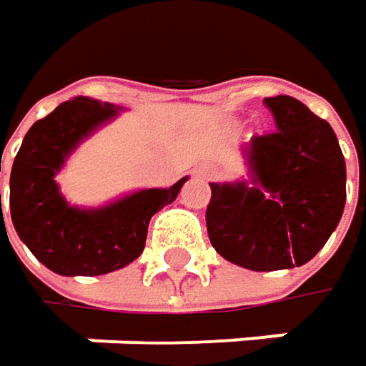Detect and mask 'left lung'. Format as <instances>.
Instances as JSON below:
<instances>
[{
    "label": "left lung",
    "mask_w": 366,
    "mask_h": 366,
    "mask_svg": "<svg viewBox=\"0 0 366 366\" xmlns=\"http://www.w3.org/2000/svg\"><path fill=\"white\" fill-rule=\"evenodd\" d=\"M264 102L279 132L239 149L249 178L209 182L205 216L214 249L255 272L310 262L346 205V161L333 127L291 96Z\"/></svg>",
    "instance_id": "left-lung-1"
}]
</instances>
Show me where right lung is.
<instances>
[{
  "label": "right lung",
  "mask_w": 366,
  "mask_h": 366,
  "mask_svg": "<svg viewBox=\"0 0 366 366\" xmlns=\"http://www.w3.org/2000/svg\"><path fill=\"white\" fill-rule=\"evenodd\" d=\"M121 109L77 96L33 123L10 174V214L20 241L51 272L98 277L125 268L144 251L150 217L174 203L188 178L144 188L102 207L71 205L56 184L75 149Z\"/></svg>",
  "instance_id": "add662e5"
}]
</instances>
